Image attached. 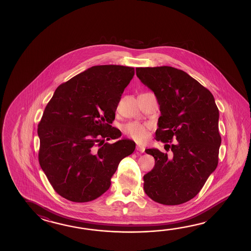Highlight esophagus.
<instances>
[{"instance_id": "34e87169", "label": "esophagus", "mask_w": 251, "mask_h": 251, "mask_svg": "<svg viewBox=\"0 0 251 251\" xmlns=\"http://www.w3.org/2000/svg\"><path fill=\"white\" fill-rule=\"evenodd\" d=\"M136 151H138L140 152H144L145 148H144V146H142V145H137L136 146Z\"/></svg>"}]
</instances>
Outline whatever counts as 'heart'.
Here are the masks:
<instances>
[{"mask_svg": "<svg viewBox=\"0 0 251 251\" xmlns=\"http://www.w3.org/2000/svg\"><path fill=\"white\" fill-rule=\"evenodd\" d=\"M123 132L129 138L137 143H142L148 136L149 126L137 122H130L124 126Z\"/></svg>", "mask_w": 251, "mask_h": 251, "instance_id": "b5f03b06", "label": "heart"}]
</instances>
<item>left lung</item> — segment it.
Listing matches in <instances>:
<instances>
[{"label":"left lung","instance_id":"obj_1","mask_svg":"<svg viewBox=\"0 0 251 251\" xmlns=\"http://www.w3.org/2000/svg\"><path fill=\"white\" fill-rule=\"evenodd\" d=\"M136 75L154 92L161 113L155 139L169 144L171 156L145 150L155 165L144 176L146 195L166 205L195 198L218 165L219 110L211 91L182 70L138 67Z\"/></svg>","mask_w":251,"mask_h":251}]
</instances>
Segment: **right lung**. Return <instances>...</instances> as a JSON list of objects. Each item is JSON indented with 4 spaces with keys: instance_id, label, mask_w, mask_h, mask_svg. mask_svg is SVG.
Segmentation results:
<instances>
[{
    "instance_id": "add662e5",
    "label": "right lung",
    "mask_w": 251,
    "mask_h": 251,
    "mask_svg": "<svg viewBox=\"0 0 251 251\" xmlns=\"http://www.w3.org/2000/svg\"><path fill=\"white\" fill-rule=\"evenodd\" d=\"M134 69L96 65L62 83L48 102L38 124V160L54 191L75 203L100 197L122 159L135 144H114L121 132L112 127L115 113Z\"/></svg>"
}]
</instances>
